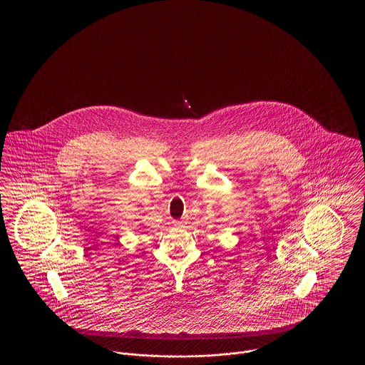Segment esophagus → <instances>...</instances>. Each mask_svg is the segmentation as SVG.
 I'll return each instance as SVG.
<instances>
[{
  "instance_id": "1",
  "label": "esophagus",
  "mask_w": 365,
  "mask_h": 365,
  "mask_svg": "<svg viewBox=\"0 0 365 365\" xmlns=\"http://www.w3.org/2000/svg\"><path fill=\"white\" fill-rule=\"evenodd\" d=\"M174 226L175 227H185V222H174Z\"/></svg>"
}]
</instances>
